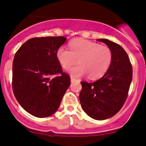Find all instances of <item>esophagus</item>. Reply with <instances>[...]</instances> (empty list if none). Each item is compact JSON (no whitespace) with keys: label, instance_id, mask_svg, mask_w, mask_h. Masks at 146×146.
<instances>
[{"label":"esophagus","instance_id":"1","mask_svg":"<svg viewBox=\"0 0 146 146\" xmlns=\"http://www.w3.org/2000/svg\"><path fill=\"white\" fill-rule=\"evenodd\" d=\"M74 81H77V80H76L75 78H74V77H71V82H74Z\"/></svg>","mask_w":146,"mask_h":146}]
</instances>
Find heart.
Segmentation results:
<instances>
[{
	"label": "heart",
	"instance_id": "obj_1",
	"mask_svg": "<svg viewBox=\"0 0 146 146\" xmlns=\"http://www.w3.org/2000/svg\"><path fill=\"white\" fill-rule=\"evenodd\" d=\"M69 50L61 47L57 50L56 57L64 69H69L77 63L79 65L69 69L72 77H80L88 74L91 79L102 77L111 65L113 54L106 46L88 40H73L69 44Z\"/></svg>",
	"mask_w": 146,
	"mask_h": 146
}]
</instances>
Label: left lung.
<instances>
[{
	"mask_svg": "<svg viewBox=\"0 0 146 146\" xmlns=\"http://www.w3.org/2000/svg\"><path fill=\"white\" fill-rule=\"evenodd\" d=\"M112 51L108 72L94 82H81L80 101L86 114L95 120H104L116 114L125 103L132 80V66L123 47L106 38H99Z\"/></svg>",
	"mask_w": 146,
	"mask_h": 146,
	"instance_id": "1",
	"label": "left lung"
}]
</instances>
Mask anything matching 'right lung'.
Listing matches in <instances>:
<instances>
[{
  "label": "right lung",
  "instance_id": "obj_1",
  "mask_svg": "<svg viewBox=\"0 0 146 146\" xmlns=\"http://www.w3.org/2000/svg\"><path fill=\"white\" fill-rule=\"evenodd\" d=\"M66 41L64 36L36 37L28 40L15 53L12 88L22 108L38 118L52 115L71 83L56 57Z\"/></svg>",
  "mask_w": 146,
  "mask_h": 146
}]
</instances>
